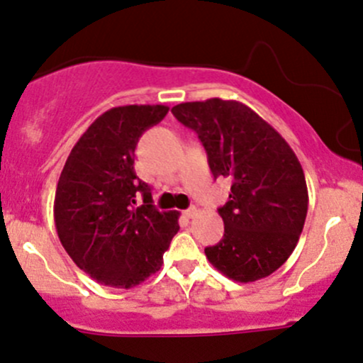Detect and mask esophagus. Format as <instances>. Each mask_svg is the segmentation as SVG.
I'll use <instances>...</instances> for the list:
<instances>
[{
  "instance_id": "34e87169",
  "label": "esophagus",
  "mask_w": 363,
  "mask_h": 363,
  "mask_svg": "<svg viewBox=\"0 0 363 363\" xmlns=\"http://www.w3.org/2000/svg\"><path fill=\"white\" fill-rule=\"evenodd\" d=\"M198 215V208L196 206H191V208H188V210H184V217H188V218H194Z\"/></svg>"
}]
</instances>
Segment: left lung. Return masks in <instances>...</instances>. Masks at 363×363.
I'll return each instance as SVG.
<instances>
[{"instance_id": "obj_1", "label": "left lung", "mask_w": 363, "mask_h": 363, "mask_svg": "<svg viewBox=\"0 0 363 363\" xmlns=\"http://www.w3.org/2000/svg\"><path fill=\"white\" fill-rule=\"evenodd\" d=\"M174 117L200 138L213 177L230 182L218 208L224 238L205 248L215 269L238 282L270 276L296 248L308 210L303 169L286 139L234 99L175 105Z\"/></svg>"}]
</instances>
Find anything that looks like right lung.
<instances>
[{"label": "right lung", "mask_w": 363, "mask_h": 363, "mask_svg": "<svg viewBox=\"0 0 363 363\" xmlns=\"http://www.w3.org/2000/svg\"><path fill=\"white\" fill-rule=\"evenodd\" d=\"M167 111L165 105L105 111L75 143L60 174L53 206L60 241L79 269L105 286L129 289L160 270L179 230V212H158L151 188L134 172L139 138Z\"/></svg>", "instance_id": "1"}]
</instances>
